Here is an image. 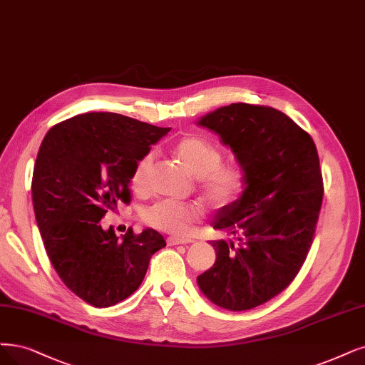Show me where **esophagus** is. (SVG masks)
<instances>
[{
	"instance_id": "1",
	"label": "esophagus",
	"mask_w": 365,
	"mask_h": 365,
	"mask_svg": "<svg viewBox=\"0 0 365 365\" xmlns=\"http://www.w3.org/2000/svg\"><path fill=\"white\" fill-rule=\"evenodd\" d=\"M192 239H187V237H175L171 236L167 239V244L168 245H186V244H192Z\"/></svg>"
}]
</instances>
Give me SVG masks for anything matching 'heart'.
<instances>
[{
	"label": "heart",
	"mask_w": 365,
	"mask_h": 365,
	"mask_svg": "<svg viewBox=\"0 0 365 365\" xmlns=\"http://www.w3.org/2000/svg\"><path fill=\"white\" fill-rule=\"evenodd\" d=\"M185 167L198 179V187L213 207H225L239 198L245 187V173L239 165L221 164L218 147L201 137H185L174 147ZM153 160V153L144 155L133 168L130 183L141 187ZM203 215L200 205L191 201L160 200L144 210V221L158 230L183 235Z\"/></svg>",
	"instance_id": "b5f03b06"
}]
</instances>
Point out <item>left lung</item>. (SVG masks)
<instances>
[{"instance_id":"8db88e82","label":"left lung","mask_w":365,"mask_h":365,"mask_svg":"<svg viewBox=\"0 0 365 365\" xmlns=\"http://www.w3.org/2000/svg\"><path fill=\"white\" fill-rule=\"evenodd\" d=\"M197 125L220 135L247 179L242 195L212 222L235 240H212L217 260L197 282L215 305L245 312L284 290L307 259L323 198L317 148L271 106L232 103Z\"/></svg>"}]
</instances>
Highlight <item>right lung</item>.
Instances as JSON below:
<instances>
[{"label": "right lung", "instance_id": "1", "mask_svg": "<svg viewBox=\"0 0 365 365\" xmlns=\"http://www.w3.org/2000/svg\"><path fill=\"white\" fill-rule=\"evenodd\" d=\"M170 132L115 113H87L48 130L33 171V207L48 257L64 284L106 308L140 287L167 244L153 228L118 239L101 220L129 203L137 162Z\"/></svg>", "mask_w": 365, "mask_h": 365}]
</instances>
